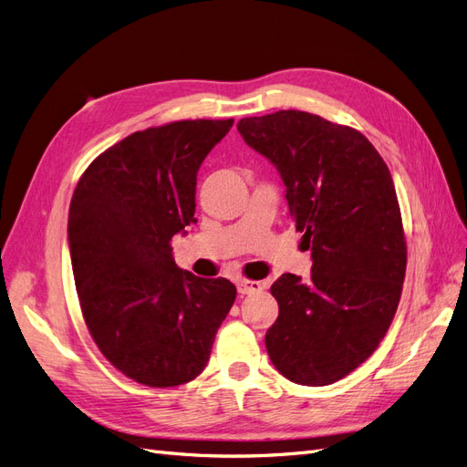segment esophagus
<instances>
[{
	"label": "esophagus",
	"instance_id": "34e87169",
	"mask_svg": "<svg viewBox=\"0 0 467 467\" xmlns=\"http://www.w3.org/2000/svg\"><path fill=\"white\" fill-rule=\"evenodd\" d=\"M263 290V285L257 280H239L237 282V292L242 296H247V294H255V292H261Z\"/></svg>",
	"mask_w": 467,
	"mask_h": 467
}]
</instances>
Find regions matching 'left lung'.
Instances as JSON below:
<instances>
[{"mask_svg": "<svg viewBox=\"0 0 467 467\" xmlns=\"http://www.w3.org/2000/svg\"><path fill=\"white\" fill-rule=\"evenodd\" d=\"M245 144L271 161L312 276L282 275L265 335L276 370L327 386L368 358L389 329L407 265L401 212L386 161L358 130L304 110L242 119Z\"/></svg>", "mask_w": 467, "mask_h": 467, "instance_id": "obj_1", "label": "left lung"}]
</instances>
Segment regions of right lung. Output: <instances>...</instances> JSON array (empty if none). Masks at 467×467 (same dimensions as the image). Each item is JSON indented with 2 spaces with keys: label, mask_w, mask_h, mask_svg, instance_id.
<instances>
[{
  "label": "right lung",
  "mask_w": 467,
  "mask_h": 467,
  "mask_svg": "<svg viewBox=\"0 0 467 467\" xmlns=\"http://www.w3.org/2000/svg\"><path fill=\"white\" fill-rule=\"evenodd\" d=\"M234 120L134 132L81 175L67 244L83 319L105 358L150 388L199 376L235 302L228 278L175 265L171 237L196 223V173Z\"/></svg>",
  "instance_id": "right-lung-1"
}]
</instances>
